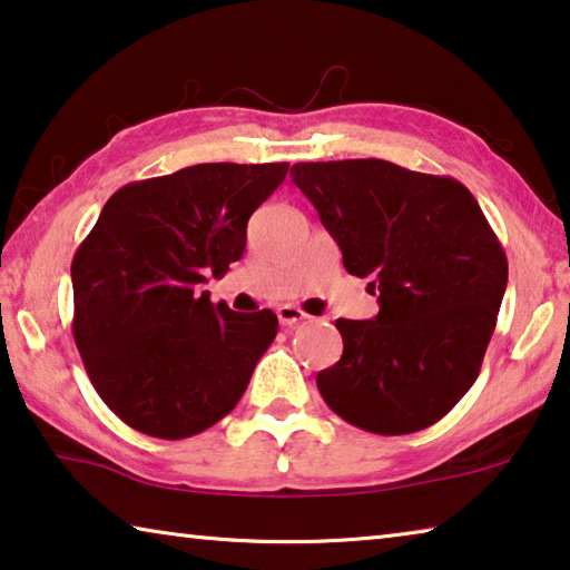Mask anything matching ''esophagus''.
Segmentation results:
<instances>
[{"label": "esophagus", "mask_w": 570, "mask_h": 570, "mask_svg": "<svg viewBox=\"0 0 570 570\" xmlns=\"http://www.w3.org/2000/svg\"><path fill=\"white\" fill-rule=\"evenodd\" d=\"M276 316H278V324H282V326H294V324H298V322L308 320V314L302 312V308L294 306V304L278 306V308H276Z\"/></svg>", "instance_id": "34e87169"}]
</instances>
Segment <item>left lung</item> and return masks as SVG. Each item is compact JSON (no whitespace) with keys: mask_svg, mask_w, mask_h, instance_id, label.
<instances>
[{"mask_svg":"<svg viewBox=\"0 0 570 570\" xmlns=\"http://www.w3.org/2000/svg\"><path fill=\"white\" fill-rule=\"evenodd\" d=\"M342 248L372 278L380 314L336 320L342 360L316 374L324 402L354 428L410 435L435 424L478 380L508 284V258L460 180L390 160L292 166Z\"/></svg>","mask_w":570,"mask_h":570,"instance_id":"1","label":"left lung"}]
</instances>
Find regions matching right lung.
Instances as JSON below:
<instances>
[{
  "label": "right lung",
  "instance_id": "obj_1",
  "mask_svg": "<svg viewBox=\"0 0 570 570\" xmlns=\"http://www.w3.org/2000/svg\"><path fill=\"white\" fill-rule=\"evenodd\" d=\"M288 163H200L128 183L75 250L72 336L100 400L142 435L183 440L236 407L278 332L200 284L246 248L254 210Z\"/></svg>",
  "mask_w": 570,
  "mask_h": 570
}]
</instances>
